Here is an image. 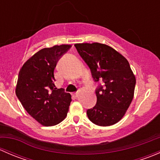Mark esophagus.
Listing matches in <instances>:
<instances>
[{
    "label": "esophagus",
    "mask_w": 160,
    "mask_h": 160,
    "mask_svg": "<svg viewBox=\"0 0 160 160\" xmlns=\"http://www.w3.org/2000/svg\"><path fill=\"white\" fill-rule=\"evenodd\" d=\"M79 94H80V92H79V91L76 92V93H72V95L74 97V98H78Z\"/></svg>",
    "instance_id": "esophagus-1"
}]
</instances>
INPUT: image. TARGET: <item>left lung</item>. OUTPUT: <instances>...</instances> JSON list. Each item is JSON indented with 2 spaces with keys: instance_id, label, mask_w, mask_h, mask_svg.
I'll return each instance as SVG.
<instances>
[{
  "instance_id": "8db88e82",
  "label": "left lung",
  "mask_w": 160,
  "mask_h": 160,
  "mask_svg": "<svg viewBox=\"0 0 160 160\" xmlns=\"http://www.w3.org/2000/svg\"><path fill=\"white\" fill-rule=\"evenodd\" d=\"M99 83L95 90L97 103L87 111L95 125L109 126L122 118L133 99L135 77L129 62L113 48L98 42L74 45Z\"/></svg>"
}]
</instances>
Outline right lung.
Here are the masks:
<instances>
[{
  "mask_svg": "<svg viewBox=\"0 0 160 160\" xmlns=\"http://www.w3.org/2000/svg\"><path fill=\"white\" fill-rule=\"evenodd\" d=\"M70 48L61 45L41 49L19 71L16 95L27 112L45 126L57 125L68 112L71 95L56 88L54 70Z\"/></svg>",
  "mask_w": 160,
  "mask_h": 160,
  "instance_id": "add662e5",
  "label": "right lung"
}]
</instances>
